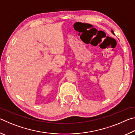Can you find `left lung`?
<instances>
[{
  "label": "left lung",
  "instance_id": "obj_1",
  "mask_svg": "<svg viewBox=\"0 0 135 135\" xmlns=\"http://www.w3.org/2000/svg\"><path fill=\"white\" fill-rule=\"evenodd\" d=\"M111 32H112V33H113V35H114V31H113V30H111Z\"/></svg>",
  "mask_w": 135,
  "mask_h": 135
}]
</instances>
